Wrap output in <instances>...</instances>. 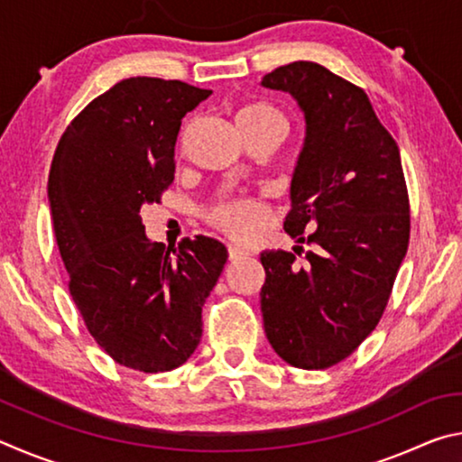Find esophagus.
Listing matches in <instances>:
<instances>
[{
    "instance_id": "obj_1",
    "label": "esophagus",
    "mask_w": 462,
    "mask_h": 462,
    "mask_svg": "<svg viewBox=\"0 0 462 462\" xmlns=\"http://www.w3.org/2000/svg\"><path fill=\"white\" fill-rule=\"evenodd\" d=\"M228 259H230V261H240V259H246V253H245V250L236 248V246H228Z\"/></svg>"
}]
</instances>
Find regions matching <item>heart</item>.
<instances>
[{"label":"heart","instance_id":"1","mask_svg":"<svg viewBox=\"0 0 462 462\" xmlns=\"http://www.w3.org/2000/svg\"><path fill=\"white\" fill-rule=\"evenodd\" d=\"M238 128L245 138L254 140L264 134H281L285 132V116L267 101H250L236 114ZM206 222L226 238L240 245L259 240L271 224L269 201L256 195H224L209 203L203 212Z\"/></svg>","mask_w":462,"mask_h":462}]
</instances>
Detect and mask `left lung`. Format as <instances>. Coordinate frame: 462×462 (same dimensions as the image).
I'll use <instances>...</instances> for the list:
<instances>
[{
    "instance_id": "left-lung-1",
    "label": "left lung",
    "mask_w": 462,
    "mask_h": 462,
    "mask_svg": "<svg viewBox=\"0 0 462 462\" xmlns=\"http://www.w3.org/2000/svg\"><path fill=\"white\" fill-rule=\"evenodd\" d=\"M306 114L285 232L310 250L261 263L264 332L300 369H328L377 328L410 245V195L400 148L363 88L311 60L263 77Z\"/></svg>"
}]
</instances>
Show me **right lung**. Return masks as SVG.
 <instances>
[{
  "instance_id": "add662e5",
  "label": "right lung",
  "mask_w": 462,
  "mask_h": 462,
  "mask_svg": "<svg viewBox=\"0 0 462 462\" xmlns=\"http://www.w3.org/2000/svg\"><path fill=\"white\" fill-rule=\"evenodd\" d=\"M212 96L177 79L130 77L89 101L60 136L49 173L69 293L106 353L143 373L181 366L201 338V308L228 259L214 238L151 242L140 208L175 179L187 112Z\"/></svg>"
}]
</instances>
